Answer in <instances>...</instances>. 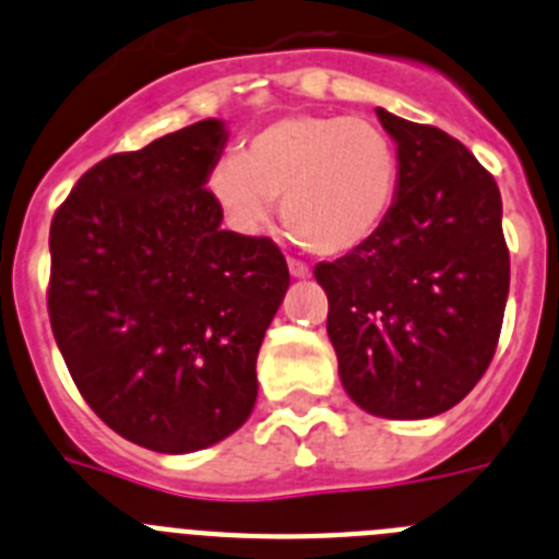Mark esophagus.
Returning <instances> with one entry per match:
<instances>
[{
	"label": "esophagus",
	"mask_w": 559,
	"mask_h": 559,
	"mask_svg": "<svg viewBox=\"0 0 559 559\" xmlns=\"http://www.w3.org/2000/svg\"><path fill=\"white\" fill-rule=\"evenodd\" d=\"M288 271L296 276V280H305V276H310L308 265L299 263V260H294V257H288Z\"/></svg>",
	"instance_id": "obj_1"
}]
</instances>
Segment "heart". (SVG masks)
I'll return each instance as SVG.
<instances>
[{
	"instance_id": "1",
	"label": "heart",
	"mask_w": 559,
	"mask_h": 559,
	"mask_svg": "<svg viewBox=\"0 0 559 559\" xmlns=\"http://www.w3.org/2000/svg\"><path fill=\"white\" fill-rule=\"evenodd\" d=\"M210 192L237 231L257 235L283 199V224L313 254L338 257L380 229L397 192L389 133L358 117L288 114L210 173Z\"/></svg>"
}]
</instances>
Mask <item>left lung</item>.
<instances>
[{
	"instance_id": "left-lung-1",
	"label": "left lung",
	"mask_w": 559,
	"mask_h": 559,
	"mask_svg": "<svg viewBox=\"0 0 559 559\" xmlns=\"http://www.w3.org/2000/svg\"><path fill=\"white\" fill-rule=\"evenodd\" d=\"M397 142V192L367 243L316 265L341 383L364 412L426 419L471 394L510 294L501 192L467 147L378 108Z\"/></svg>"
}]
</instances>
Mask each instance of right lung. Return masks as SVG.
<instances>
[{
  "label": "right lung",
  "mask_w": 559,
  "mask_h": 559,
  "mask_svg": "<svg viewBox=\"0 0 559 559\" xmlns=\"http://www.w3.org/2000/svg\"><path fill=\"white\" fill-rule=\"evenodd\" d=\"M226 145L201 120L81 176L49 226L47 308L92 412L156 453L210 448L249 419L257 353L290 285L269 237L221 229Z\"/></svg>",
  "instance_id": "add662e5"
}]
</instances>
